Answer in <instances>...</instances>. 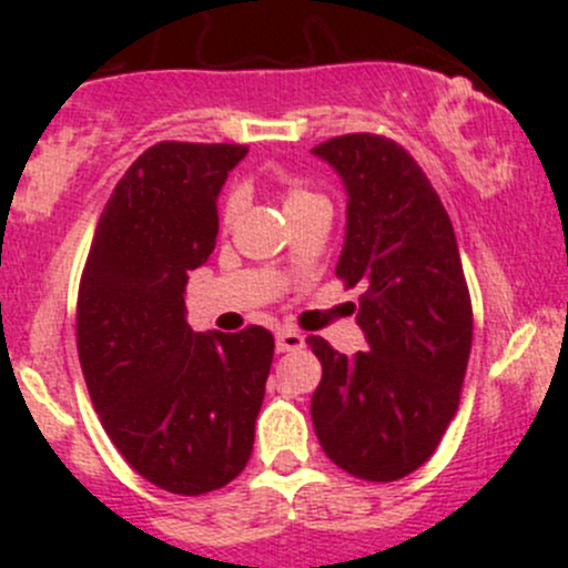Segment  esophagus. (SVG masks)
<instances>
[{"instance_id": "obj_1", "label": "esophagus", "mask_w": 568, "mask_h": 568, "mask_svg": "<svg viewBox=\"0 0 568 568\" xmlns=\"http://www.w3.org/2000/svg\"><path fill=\"white\" fill-rule=\"evenodd\" d=\"M274 346H277L280 354L300 352V348L305 346V335L296 329H280L277 337H274Z\"/></svg>"}]
</instances>
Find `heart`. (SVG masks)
Wrapping results in <instances>:
<instances>
[{"mask_svg":"<svg viewBox=\"0 0 568 568\" xmlns=\"http://www.w3.org/2000/svg\"><path fill=\"white\" fill-rule=\"evenodd\" d=\"M280 197H283V209H285V214H288V220H294L296 214H302V211H307V209L326 205V200L321 197L318 192H313L311 186H305V183H296V181L283 183V186H280ZM242 211H244V192L233 189V192L225 197V203H222V227L236 225V220L242 216Z\"/></svg>","mask_w":568,"mask_h":568,"instance_id":"heart-1","label":"heart"}]
</instances>
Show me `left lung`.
Returning a JSON list of instances; mask_svg holds the SVG:
<instances>
[{"instance_id":"obj_1","label":"left lung","mask_w":568,"mask_h":568,"mask_svg":"<svg viewBox=\"0 0 568 568\" xmlns=\"http://www.w3.org/2000/svg\"><path fill=\"white\" fill-rule=\"evenodd\" d=\"M346 186V242L335 274L363 288L354 357L311 335L321 385L311 400L324 454L363 480H398L437 450L462 398L473 302L443 200L420 164L379 134L313 148Z\"/></svg>"}]
</instances>
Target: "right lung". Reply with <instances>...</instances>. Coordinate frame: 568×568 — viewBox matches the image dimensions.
<instances>
[{
  "instance_id": "add662e5",
  "label": "right lung",
  "mask_w": 568,
  "mask_h": 568,
  "mask_svg": "<svg viewBox=\"0 0 568 568\" xmlns=\"http://www.w3.org/2000/svg\"><path fill=\"white\" fill-rule=\"evenodd\" d=\"M244 145L159 142L104 205L77 302L90 398L125 462L173 495L222 489L247 467L274 337L192 332L189 272L214 252L216 197Z\"/></svg>"
}]
</instances>
